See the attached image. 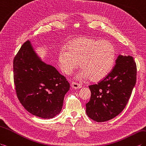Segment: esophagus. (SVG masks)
I'll list each match as a JSON object with an SVG mask.
<instances>
[{"mask_svg": "<svg viewBox=\"0 0 146 146\" xmlns=\"http://www.w3.org/2000/svg\"><path fill=\"white\" fill-rule=\"evenodd\" d=\"M72 88L73 89H80V88H82V85L80 84H78V83H76L75 82H73L72 84Z\"/></svg>", "mask_w": 146, "mask_h": 146, "instance_id": "34e87169", "label": "esophagus"}]
</instances>
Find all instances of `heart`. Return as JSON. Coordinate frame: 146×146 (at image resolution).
Here are the masks:
<instances>
[{"mask_svg":"<svg viewBox=\"0 0 146 146\" xmlns=\"http://www.w3.org/2000/svg\"><path fill=\"white\" fill-rule=\"evenodd\" d=\"M67 48H62L58 55L60 68L66 74L76 69L79 62L82 68L78 76L80 80H102L113 69L116 50L108 40L82 37L70 42Z\"/></svg>","mask_w":146,"mask_h":146,"instance_id":"heart-1","label":"heart"}]
</instances>
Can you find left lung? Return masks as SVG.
Returning a JSON list of instances; mask_svg holds the SVG:
<instances>
[{
    "label": "left lung",
    "instance_id": "obj_1",
    "mask_svg": "<svg viewBox=\"0 0 146 146\" xmlns=\"http://www.w3.org/2000/svg\"><path fill=\"white\" fill-rule=\"evenodd\" d=\"M137 67L133 56L119 55L105 78L89 86L90 101L86 104L88 116L96 122L109 121L126 107L136 82Z\"/></svg>",
    "mask_w": 146,
    "mask_h": 146
}]
</instances>
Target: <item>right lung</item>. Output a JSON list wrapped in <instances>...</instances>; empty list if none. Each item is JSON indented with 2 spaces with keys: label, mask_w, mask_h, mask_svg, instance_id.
<instances>
[{
  "label": "right lung",
  "mask_w": 146,
  "mask_h": 146,
  "mask_svg": "<svg viewBox=\"0 0 146 146\" xmlns=\"http://www.w3.org/2000/svg\"><path fill=\"white\" fill-rule=\"evenodd\" d=\"M13 63L16 93L25 109L43 119L59 114L70 90L66 78L43 62L30 41L23 44Z\"/></svg>",
  "instance_id": "obj_1"
}]
</instances>
